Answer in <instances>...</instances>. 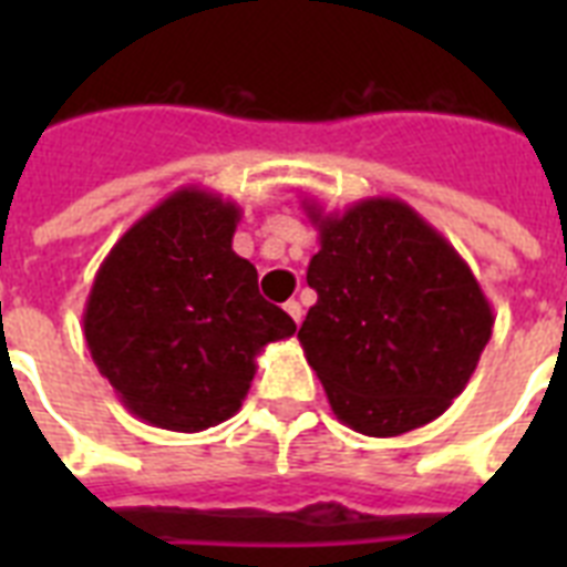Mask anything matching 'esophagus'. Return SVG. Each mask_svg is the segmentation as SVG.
I'll return each mask as SVG.
<instances>
[{"mask_svg":"<svg viewBox=\"0 0 567 567\" xmlns=\"http://www.w3.org/2000/svg\"><path fill=\"white\" fill-rule=\"evenodd\" d=\"M285 311H288V315H291V318H293V323L300 327V320H302V306H300V302L288 300V302H285Z\"/></svg>","mask_w":567,"mask_h":567,"instance_id":"1","label":"esophagus"}]
</instances>
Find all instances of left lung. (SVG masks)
<instances>
[{
    "label": "left lung",
    "mask_w": 567,
    "mask_h": 567,
    "mask_svg": "<svg viewBox=\"0 0 567 567\" xmlns=\"http://www.w3.org/2000/svg\"><path fill=\"white\" fill-rule=\"evenodd\" d=\"M302 208L320 235L306 274L318 302L297 338L336 417L373 439L435 421L492 338L476 276L403 199L371 196L344 214Z\"/></svg>",
    "instance_id": "obj_1"
}]
</instances>
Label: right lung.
<instances>
[{
  "label": "right lung",
  "instance_id": "add662e5",
  "mask_svg": "<svg viewBox=\"0 0 567 567\" xmlns=\"http://www.w3.org/2000/svg\"><path fill=\"white\" fill-rule=\"evenodd\" d=\"M240 208L182 188L111 247L84 306L93 364L128 412L173 432L229 421L256 355L297 332L231 249Z\"/></svg>",
  "mask_w": 567,
  "mask_h": 567
}]
</instances>
